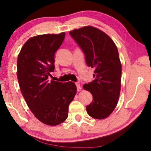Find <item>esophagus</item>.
I'll use <instances>...</instances> for the list:
<instances>
[{"label":"esophagus","mask_w":151,"mask_h":151,"mask_svg":"<svg viewBox=\"0 0 151 151\" xmlns=\"http://www.w3.org/2000/svg\"><path fill=\"white\" fill-rule=\"evenodd\" d=\"M76 86H77V90L78 91V92H80V91H81V87L80 84V83L76 82Z\"/></svg>","instance_id":"34e87169"}]
</instances>
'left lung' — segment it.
<instances>
[{
    "label": "left lung",
    "mask_w": 151,
    "mask_h": 151,
    "mask_svg": "<svg viewBox=\"0 0 151 151\" xmlns=\"http://www.w3.org/2000/svg\"><path fill=\"white\" fill-rule=\"evenodd\" d=\"M85 54L88 67L94 68L95 80L83 86L93 100L86 106L91 117L104 119L115 109L120 96L122 65L117 47L108 35L91 26L70 32Z\"/></svg>",
    "instance_id": "obj_1"
}]
</instances>
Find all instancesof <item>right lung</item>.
<instances>
[{"label": "right lung", "mask_w": 151, "mask_h": 151, "mask_svg": "<svg viewBox=\"0 0 151 151\" xmlns=\"http://www.w3.org/2000/svg\"><path fill=\"white\" fill-rule=\"evenodd\" d=\"M65 33L33 37L26 41L17 59L20 90L29 109L39 120L56 126L68 116V107L77 88L72 81L49 80L55 69L54 55L61 45Z\"/></svg>", "instance_id": "right-lung-1"}]
</instances>
